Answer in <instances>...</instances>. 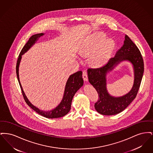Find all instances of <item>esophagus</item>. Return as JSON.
<instances>
[{
    "instance_id": "1",
    "label": "esophagus",
    "mask_w": 153,
    "mask_h": 153,
    "mask_svg": "<svg viewBox=\"0 0 153 153\" xmlns=\"http://www.w3.org/2000/svg\"><path fill=\"white\" fill-rule=\"evenodd\" d=\"M82 77L85 81H88V74L87 72L86 71H84L82 72Z\"/></svg>"
}]
</instances>
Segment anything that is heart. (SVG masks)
Wrapping results in <instances>:
<instances>
[{"label":"heart","mask_w":153,"mask_h":153,"mask_svg":"<svg viewBox=\"0 0 153 153\" xmlns=\"http://www.w3.org/2000/svg\"><path fill=\"white\" fill-rule=\"evenodd\" d=\"M107 38V36L102 33H97L88 36L80 45V56L83 57L91 56V62L94 65L100 66L105 64L117 46L115 40Z\"/></svg>","instance_id":"b5f03b06"}]
</instances>
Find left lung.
Wrapping results in <instances>:
<instances>
[{
    "instance_id": "8db88e82",
    "label": "left lung",
    "mask_w": 153,
    "mask_h": 153,
    "mask_svg": "<svg viewBox=\"0 0 153 153\" xmlns=\"http://www.w3.org/2000/svg\"><path fill=\"white\" fill-rule=\"evenodd\" d=\"M123 61L130 62L133 66L134 84L128 93L120 97H114L110 95L107 90L106 76ZM143 72L144 64L140 52L135 44L126 35L123 46L105 65L97 69H88L89 82L99 95V99L95 104L97 112L104 115H114L126 109L137 95Z\"/></svg>"
}]
</instances>
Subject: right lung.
Segmentation results:
<instances>
[{
  "label": "right lung",
  "mask_w": 153,
  "mask_h": 153,
  "mask_svg": "<svg viewBox=\"0 0 153 153\" xmlns=\"http://www.w3.org/2000/svg\"><path fill=\"white\" fill-rule=\"evenodd\" d=\"M45 33H39L34 34L30 38L28 42L23 46L22 51H21L19 57L18 58L16 66V72L17 79L18 80L19 85L22 90V95L23 96L24 99L27 105L30 107L34 111H35L36 113L41 115L42 117L53 119V118H58L61 117H64L71 110V104L72 102L73 96L77 92V91L82 87L84 84V80L82 79L81 71H79L76 73L71 74L68 79L66 82L65 87L64 89V95L61 101L59 103L58 105L56 107L54 108L51 109L49 111H43L38 108V107L34 105L29 100L25 94L22 85L21 84L19 80V65L21 63V61L22 59V55H23L25 53L29 50L38 41L39 38L41 36H44Z\"/></svg>",
  "instance_id": "add662e5"
}]
</instances>
